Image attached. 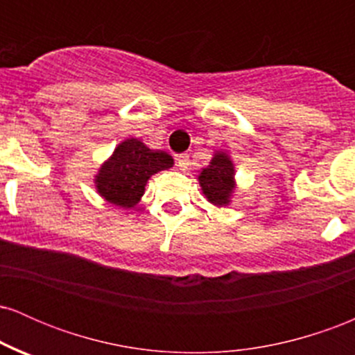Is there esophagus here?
<instances>
[{
    "mask_svg": "<svg viewBox=\"0 0 355 355\" xmlns=\"http://www.w3.org/2000/svg\"><path fill=\"white\" fill-rule=\"evenodd\" d=\"M175 160H177V165L180 166V170H185L190 164V158H189V155H187V153L177 155V158H175Z\"/></svg>",
    "mask_w": 355,
    "mask_h": 355,
    "instance_id": "obj_1",
    "label": "esophagus"
}]
</instances>
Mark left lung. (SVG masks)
<instances>
[{
  "mask_svg": "<svg viewBox=\"0 0 355 355\" xmlns=\"http://www.w3.org/2000/svg\"><path fill=\"white\" fill-rule=\"evenodd\" d=\"M198 183L202 187V193L211 205L222 207L230 205L234 198L235 189V165L227 152H215L210 164L203 166L198 173Z\"/></svg>",
  "mask_w": 355,
  "mask_h": 355,
  "instance_id": "8db88e82",
  "label": "left lung"
}]
</instances>
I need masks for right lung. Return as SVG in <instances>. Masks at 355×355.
<instances>
[{
	"label": "right lung",
	"mask_w": 355,
	"mask_h": 355,
	"mask_svg": "<svg viewBox=\"0 0 355 355\" xmlns=\"http://www.w3.org/2000/svg\"><path fill=\"white\" fill-rule=\"evenodd\" d=\"M172 166V155L148 148L138 138H126L101 164L93 182L100 197L108 203L132 209L144 197L150 177Z\"/></svg>",
	"instance_id": "obj_1"
}]
</instances>
